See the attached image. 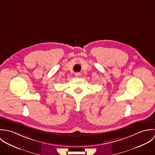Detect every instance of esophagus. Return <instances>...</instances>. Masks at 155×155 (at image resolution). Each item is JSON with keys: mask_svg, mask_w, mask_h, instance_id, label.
I'll return each mask as SVG.
<instances>
[{"mask_svg": "<svg viewBox=\"0 0 155 155\" xmlns=\"http://www.w3.org/2000/svg\"><path fill=\"white\" fill-rule=\"evenodd\" d=\"M76 76H81V73H76V74H75Z\"/></svg>", "mask_w": 155, "mask_h": 155, "instance_id": "esophagus-1", "label": "esophagus"}]
</instances>
